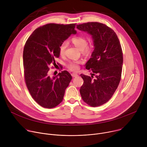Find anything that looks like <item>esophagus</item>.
Returning <instances> with one entry per match:
<instances>
[{"label": "esophagus", "instance_id": "obj_1", "mask_svg": "<svg viewBox=\"0 0 147 147\" xmlns=\"http://www.w3.org/2000/svg\"><path fill=\"white\" fill-rule=\"evenodd\" d=\"M71 76H72V77H77L78 75L77 74H76V73H72V74H71Z\"/></svg>", "mask_w": 147, "mask_h": 147}]
</instances>
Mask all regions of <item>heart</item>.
I'll list each match as a JSON object with an SVG mask.
<instances>
[{"instance_id": "heart-1", "label": "heart", "mask_w": 147, "mask_h": 147, "mask_svg": "<svg viewBox=\"0 0 147 147\" xmlns=\"http://www.w3.org/2000/svg\"><path fill=\"white\" fill-rule=\"evenodd\" d=\"M71 42L80 51H82L83 53H88L90 51V47L87 46V39L83 36H76L71 38ZM67 47L66 42H63L61 44L59 47V53L61 56H63L65 53L66 49ZM80 62L70 61L67 65V67L71 71H75L79 69Z\"/></svg>"}]
</instances>
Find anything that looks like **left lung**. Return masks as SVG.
<instances>
[{
	"label": "left lung",
	"instance_id": "left-lung-1",
	"mask_svg": "<svg viewBox=\"0 0 147 147\" xmlns=\"http://www.w3.org/2000/svg\"><path fill=\"white\" fill-rule=\"evenodd\" d=\"M81 31L92 35L94 50L86 68L91 77L81 74L84 80L80 92L84 102L92 107L107 103L113 96L121 80L123 61L119 39L107 25L88 22L77 25Z\"/></svg>",
	"mask_w": 147,
	"mask_h": 147
}]
</instances>
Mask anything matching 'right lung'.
I'll list each match as a JSON object with an SVG mask.
<instances>
[{
  "instance_id": "obj_1",
  "label": "right lung",
  "mask_w": 147,
  "mask_h": 147,
  "mask_svg": "<svg viewBox=\"0 0 147 147\" xmlns=\"http://www.w3.org/2000/svg\"><path fill=\"white\" fill-rule=\"evenodd\" d=\"M76 24L50 23L36 28L29 36L23 51L24 79L35 101L45 108L61 102L72 77L67 71L56 76L49 75V67L56 65L59 47L71 34H76Z\"/></svg>"
}]
</instances>
